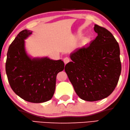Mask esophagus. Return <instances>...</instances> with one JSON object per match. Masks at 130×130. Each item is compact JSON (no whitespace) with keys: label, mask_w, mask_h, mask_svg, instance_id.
<instances>
[{"label":"esophagus","mask_w":130,"mask_h":130,"mask_svg":"<svg viewBox=\"0 0 130 130\" xmlns=\"http://www.w3.org/2000/svg\"><path fill=\"white\" fill-rule=\"evenodd\" d=\"M70 59L68 57H66L64 59H63V62H64L65 64H66L67 63H68V62H70Z\"/></svg>","instance_id":"34e87169"}]
</instances>
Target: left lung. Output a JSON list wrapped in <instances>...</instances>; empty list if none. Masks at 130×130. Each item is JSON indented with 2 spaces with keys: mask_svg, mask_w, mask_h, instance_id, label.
Segmentation results:
<instances>
[{
  "mask_svg": "<svg viewBox=\"0 0 130 130\" xmlns=\"http://www.w3.org/2000/svg\"><path fill=\"white\" fill-rule=\"evenodd\" d=\"M98 36L89 45L71 53L65 71L81 99L95 101L108 97L121 72L119 44L110 31L95 24Z\"/></svg>",
  "mask_w": 130,
  "mask_h": 130,
  "instance_id": "1",
  "label": "left lung"
}]
</instances>
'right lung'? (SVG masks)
<instances>
[{
    "label": "right lung",
    "mask_w": 130,
    "mask_h": 130,
    "mask_svg": "<svg viewBox=\"0 0 130 130\" xmlns=\"http://www.w3.org/2000/svg\"><path fill=\"white\" fill-rule=\"evenodd\" d=\"M31 34L26 29L22 30L11 43L6 71L9 85L17 95L26 101L41 103L53 97L57 75L64 70V63L47 58H29L24 48V40Z\"/></svg>",
    "instance_id": "right-lung-1"
}]
</instances>
